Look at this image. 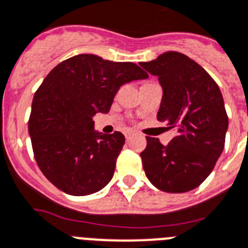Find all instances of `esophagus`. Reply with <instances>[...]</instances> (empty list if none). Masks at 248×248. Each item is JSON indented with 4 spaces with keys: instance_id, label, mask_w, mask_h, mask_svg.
Listing matches in <instances>:
<instances>
[{
    "instance_id": "esophagus-1",
    "label": "esophagus",
    "mask_w": 248,
    "mask_h": 248,
    "mask_svg": "<svg viewBox=\"0 0 248 248\" xmlns=\"http://www.w3.org/2000/svg\"><path fill=\"white\" fill-rule=\"evenodd\" d=\"M124 136H126V139H131L132 138V136H134V132H131V131H127V132H126V134H124Z\"/></svg>"
}]
</instances>
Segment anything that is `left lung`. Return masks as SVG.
<instances>
[{"instance_id": "obj_1", "label": "left lung", "mask_w": 248, "mask_h": 248, "mask_svg": "<svg viewBox=\"0 0 248 248\" xmlns=\"http://www.w3.org/2000/svg\"><path fill=\"white\" fill-rule=\"evenodd\" d=\"M163 89L156 118L177 135L168 142L146 138L145 174L160 191L187 192L200 186L224 149L228 116L219 86L199 63L180 52L140 62Z\"/></svg>"}]
</instances>
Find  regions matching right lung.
Listing matches in <instances>:
<instances>
[{
    "instance_id": "obj_1",
    "label": "right lung",
    "mask_w": 248,
    "mask_h": 248,
    "mask_svg": "<svg viewBox=\"0 0 248 248\" xmlns=\"http://www.w3.org/2000/svg\"><path fill=\"white\" fill-rule=\"evenodd\" d=\"M148 78L132 62L78 54L58 63L34 95L29 134L37 164L68 195L85 196L108 185L124 136L94 130L95 113H108L124 84Z\"/></svg>"
}]
</instances>
